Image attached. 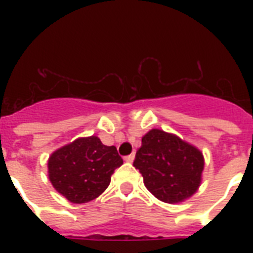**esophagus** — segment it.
Returning <instances> with one entry per match:
<instances>
[{
    "instance_id": "esophagus-1",
    "label": "esophagus",
    "mask_w": 253,
    "mask_h": 253,
    "mask_svg": "<svg viewBox=\"0 0 253 253\" xmlns=\"http://www.w3.org/2000/svg\"><path fill=\"white\" fill-rule=\"evenodd\" d=\"M134 159H135V154H131V155H128V156H126V158H125V162L132 163V162H134Z\"/></svg>"
}]
</instances>
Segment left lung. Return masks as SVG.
<instances>
[{"label": "left lung", "mask_w": 253, "mask_h": 253, "mask_svg": "<svg viewBox=\"0 0 253 253\" xmlns=\"http://www.w3.org/2000/svg\"><path fill=\"white\" fill-rule=\"evenodd\" d=\"M134 167L146 188L166 204L188 200L202 182L205 159L196 146L177 135L152 128L142 138Z\"/></svg>", "instance_id": "obj_1"}]
</instances>
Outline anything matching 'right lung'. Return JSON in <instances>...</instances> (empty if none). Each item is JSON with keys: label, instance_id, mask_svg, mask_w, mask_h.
<instances>
[{"label": "right lung", "instance_id": "obj_1", "mask_svg": "<svg viewBox=\"0 0 253 253\" xmlns=\"http://www.w3.org/2000/svg\"><path fill=\"white\" fill-rule=\"evenodd\" d=\"M122 164L114 146H105L91 135L53 151L48 159V178L69 202L85 204L106 190L111 174Z\"/></svg>", "mask_w": 253, "mask_h": 253}]
</instances>
